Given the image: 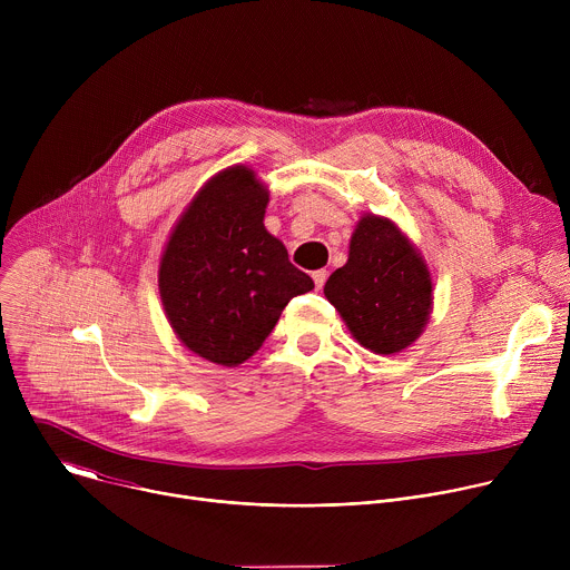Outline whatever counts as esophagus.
Masks as SVG:
<instances>
[{
  "label": "esophagus",
  "instance_id": "34e87169",
  "mask_svg": "<svg viewBox=\"0 0 570 570\" xmlns=\"http://www.w3.org/2000/svg\"><path fill=\"white\" fill-rule=\"evenodd\" d=\"M313 282H315V288L320 291L324 286V282H327V271H315L313 273Z\"/></svg>",
  "mask_w": 570,
  "mask_h": 570
}]
</instances>
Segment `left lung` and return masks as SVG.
Here are the masks:
<instances>
[{
	"mask_svg": "<svg viewBox=\"0 0 570 570\" xmlns=\"http://www.w3.org/2000/svg\"><path fill=\"white\" fill-rule=\"evenodd\" d=\"M324 295L352 336L374 354H396L424 332L433 306L431 273L390 218L365 214L350 240V259L332 273Z\"/></svg>",
	"mask_w": 570,
	"mask_h": 570,
	"instance_id": "1",
	"label": "left lung"
}]
</instances>
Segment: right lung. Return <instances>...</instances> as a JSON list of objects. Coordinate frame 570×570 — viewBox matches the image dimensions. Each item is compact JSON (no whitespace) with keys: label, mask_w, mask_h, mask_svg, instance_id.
Segmentation results:
<instances>
[{"label":"right lung","mask_w":570,"mask_h":570,"mask_svg":"<svg viewBox=\"0 0 570 570\" xmlns=\"http://www.w3.org/2000/svg\"><path fill=\"white\" fill-rule=\"evenodd\" d=\"M268 189L236 165L203 185L159 259V297L176 336L205 361L234 367L271 336L284 306L313 288L264 227Z\"/></svg>","instance_id":"right-lung-1"}]
</instances>
